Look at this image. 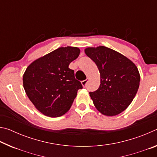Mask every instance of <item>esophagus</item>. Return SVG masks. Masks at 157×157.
Segmentation results:
<instances>
[{
    "mask_svg": "<svg viewBox=\"0 0 157 157\" xmlns=\"http://www.w3.org/2000/svg\"><path fill=\"white\" fill-rule=\"evenodd\" d=\"M88 81H89V79L87 78L86 79H85V80H83L81 82L82 86H83V87H84V88L86 86V84H87V82H88Z\"/></svg>",
    "mask_w": 157,
    "mask_h": 157,
    "instance_id": "obj_1",
    "label": "esophagus"
}]
</instances>
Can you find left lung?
I'll return each mask as SVG.
<instances>
[{
    "label": "left lung",
    "mask_w": 157,
    "mask_h": 157,
    "mask_svg": "<svg viewBox=\"0 0 157 157\" xmlns=\"http://www.w3.org/2000/svg\"><path fill=\"white\" fill-rule=\"evenodd\" d=\"M84 52L95 63L100 74L99 88L89 93L95 108L107 116L123 112L139 89L140 74L136 66L121 53L105 46L86 48Z\"/></svg>",
    "instance_id": "8db88e82"
}]
</instances>
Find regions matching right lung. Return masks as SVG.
<instances>
[{
    "instance_id": "right-lung-1",
    "label": "right lung",
    "mask_w": 157,
    "mask_h": 157,
    "mask_svg": "<svg viewBox=\"0 0 157 157\" xmlns=\"http://www.w3.org/2000/svg\"><path fill=\"white\" fill-rule=\"evenodd\" d=\"M77 47H61L34 61L23 76V88L34 107L45 116L56 118L70 109L77 93L82 89L68 68L78 57Z\"/></svg>"
}]
</instances>
